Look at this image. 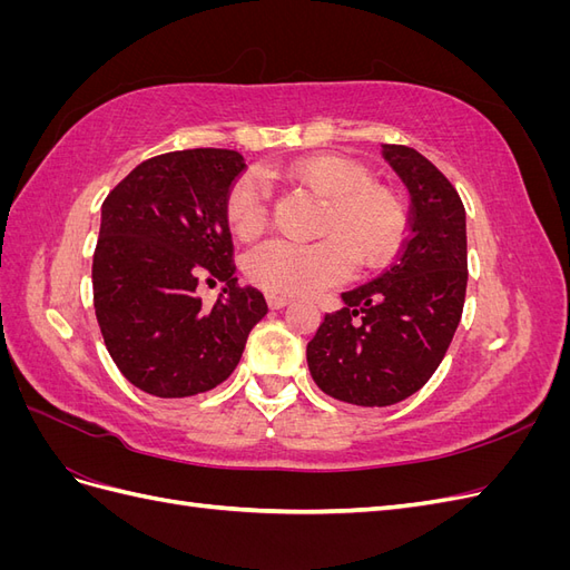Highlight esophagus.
I'll return each mask as SVG.
<instances>
[{
	"mask_svg": "<svg viewBox=\"0 0 570 570\" xmlns=\"http://www.w3.org/2000/svg\"><path fill=\"white\" fill-rule=\"evenodd\" d=\"M266 302H268L271 308H285L292 299H287V297H283V295H266Z\"/></svg>",
	"mask_w": 570,
	"mask_h": 570,
	"instance_id": "obj_1",
	"label": "esophagus"
}]
</instances>
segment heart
Masks as SVG:
<instances>
[{
  "label": "heart",
  "instance_id": "heart-1",
  "mask_svg": "<svg viewBox=\"0 0 570 570\" xmlns=\"http://www.w3.org/2000/svg\"><path fill=\"white\" fill-rule=\"evenodd\" d=\"M281 176L327 199L321 223L325 239L314 245L271 239L249 252V281L271 295H314L340 283L352 262L361 271L383 266L406 230L402 197L371 183V170L342 154H312L289 161ZM268 218V193L256 176L237 178L226 197V220L237 239H252Z\"/></svg>",
  "mask_w": 570,
  "mask_h": 570
}]
</instances>
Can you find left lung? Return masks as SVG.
<instances>
[{
    "label": "left lung",
    "mask_w": 570,
    "mask_h": 570,
    "mask_svg": "<svg viewBox=\"0 0 570 570\" xmlns=\"http://www.w3.org/2000/svg\"><path fill=\"white\" fill-rule=\"evenodd\" d=\"M411 195L409 237L394 264L325 314L306 344L314 383L354 406H390L419 392L440 366L461 321L469 262L465 209L423 154L383 145Z\"/></svg>",
    "instance_id": "1"
}]
</instances>
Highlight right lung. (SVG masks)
Listing matches in <instances>:
<instances>
[{
	"instance_id": "obj_1",
	"label": "right lung",
	"mask_w": 570,
	"mask_h": 570,
	"mask_svg": "<svg viewBox=\"0 0 570 570\" xmlns=\"http://www.w3.org/2000/svg\"><path fill=\"white\" fill-rule=\"evenodd\" d=\"M247 168L230 149L168 151L135 166L101 204L95 314L118 371L147 394L180 400L220 385L268 312L233 278L226 197ZM199 279L227 283L209 309Z\"/></svg>"
}]
</instances>
